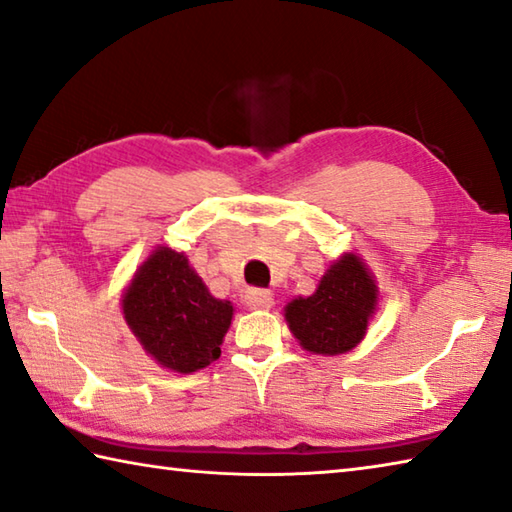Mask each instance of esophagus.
Masks as SVG:
<instances>
[{"instance_id": "esophagus-1", "label": "esophagus", "mask_w": 512, "mask_h": 512, "mask_svg": "<svg viewBox=\"0 0 512 512\" xmlns=\"http://www.w3.org/2000/svg\"><path fill=\"white\" fill-rule=\"evenodd\" d=\"M245 303L249 310H269L274 305V296L267 289H249L245 296Z\"/></svg>"}]
</instances>
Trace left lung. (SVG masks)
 <instances>
[{
	"mask_svg": "<svg viewBox=\"0 0 512 512\" xmlns=\"http://www.w3.org/2000/svg\"><path fill=\"white\" fill-rule=\"evenodd\" d=\"M379 310V285L354 252H345L323 274L314 294L285 305V321L298 345L310 354L336 356L354 350Z\"/></svg>",
	"mask_w": 512,
	"mask_h": 512,
	"instance_id": "obj_1",
	"label": "left lung"
}]
</instances>
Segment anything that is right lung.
Returning <instances> with one entry per match:
<instances>
[{
    "mask_svg": "<svg viewBox=\"0 0 512 512\" xmlns=\"http://www.w3.org/2000/svg\"><path fill=\"white\" fill-rule=\"evenodd\" d=\"M122 316L160 368L191 374L220 356L234 303L211 296L189 258L158 245L122 292Z\"/></svg>",
    "mask_w": 512,
    "mask_h": 512,
    "instance_id": "add662e5",
    "label": "right lung"
}]
</instances>
